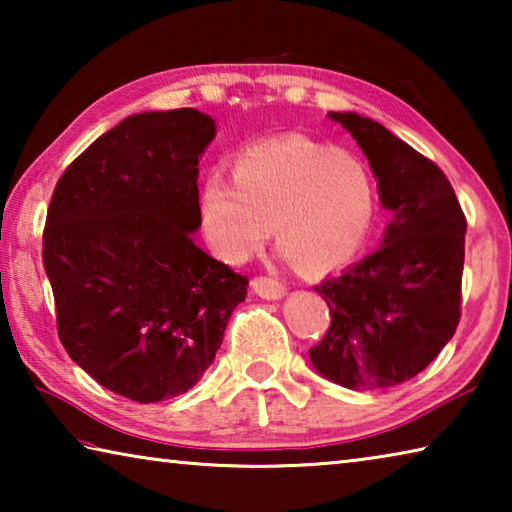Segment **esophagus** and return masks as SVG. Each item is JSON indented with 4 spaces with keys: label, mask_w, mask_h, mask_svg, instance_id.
Masks as SVG:
<instances>
[{
    "label": "esophagus",
    "mask_w": 512,
    "mask_h": 512,
    "mask_svg": "<svg viewBox=\"0 0 512 512\" xmlns=\"http://www.w3.org/2000/svg\"><path fill=\"white\" fill-rule=\"evenodd\" d=\"M253 291L264 300H280L287 293V287L280 280H273V277H255Z\"/></svg>",
    "instance_id": "esophagus-1"
}]
</instances>
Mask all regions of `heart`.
I'll use <instances>...</instances> for the list:
<instances>
[{
    "label": "heart",
    "instance_id": "obj_1",
    "mask_svg": "<svg viewBox=\"0 0 512 512\" xmlns=\"http://www.w3.org/2000/svg\"><path fill=\"white\" fill-rule=\"evenodd\" d=\"M198 214L221 257L244 262L275 225L280 253L325 273L359 253L375 221V187L361 160L302 135L255 142L237 155L235 178L207 173Z\"/></svg>",
    "mask_w": 512,
    "mask_h": 512
}]
</instances>
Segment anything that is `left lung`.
Segmentation results:
<instances>
[{
  "instance_id": "1",
  "label": "left lung",
  "mask_w": 512,
  "mask_h": 512,
  "mask_svg": "<svg viewBox=\"0 0 512 512\" xmlns=\"http://www.w3.org/2000/svg\"><path fill=\"white\" fill-rule=\"evenodd\" d=\"M368 158L384 210L379 248L314 287L332 327L311 366L352 391L413 379L452 341L461 316L467 223L445 173L359 112H327Z\"/></svg>"
}]
</instances>
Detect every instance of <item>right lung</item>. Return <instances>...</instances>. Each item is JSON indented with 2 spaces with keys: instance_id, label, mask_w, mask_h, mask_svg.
<instances>
[{
  "instance_id": "right-lung-1",
  "label": "right lung",
  "mask_w": 512,
  "mask_h": 512,
  "mask_svg": "<svg viewBox=\"0 0 512 512\" xmlns=\"http://www.w3.org/2000/svg\"><path fill=\"white\" fill-rule=\"evenodd\" d=\"M216 121L196 108L119 121L60 176L42 262L76 366L140 404L187 393L223 343L248 280L196 244L198 160Z\"/></svg>"
}]
</instances>
